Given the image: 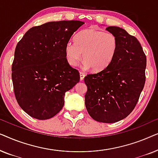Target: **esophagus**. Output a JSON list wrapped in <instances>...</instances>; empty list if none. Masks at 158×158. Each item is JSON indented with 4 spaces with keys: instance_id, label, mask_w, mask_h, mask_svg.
<instances>
[{
    "instance_id": "1",
    "label": "esophagus",
    "mask_w": 158,
    "mask_h": 158,
    "mask_svg": "<svg viewBox=\"0 0 158 158\" xmlns=\"http://www.w3.org/2000/svg\"><path fill=\"white\" fill-rule=\"evenodd\" d=\"M85 73H84L83 72H80V80H81V81H83V80L84 79V77H85Z\"/></svg>"
}]
</instances>
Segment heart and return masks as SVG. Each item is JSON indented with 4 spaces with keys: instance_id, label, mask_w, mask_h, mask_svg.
<instances>
[{
    "instance_id": "heart-1",
    "label": "heart",
    "mask_w": 158,
    "mask_h": 158,
    "mask_svg": "<svg viewBox=\"0 0 158 158\" xmlns=\"http://www.w3.org/2000/svg\"><path fill=\"white\" fill-rule=\"evenodd\" d=\"M118 46V39L113 33L90 28L79 32L75 42H67L64 52L70 65H77L83 53L84 66L100 71L113 61Z\"/></svg>"
}]
</instances>
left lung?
Segmentation results:
<instances>
[{
    "instance_id": "left-lung-1",
    "label": "left lung",
    "mask_w": 158,
    "mask_h": 158,
    "mask_svg": "<svg viewBox=\"0 0 158 158\" xmlns=\"http://www.w3.org/2000/svg\"><path fill=\"white\" fill-rule=\"evenodd\" d=\"M106 29L117 37V52L107 68L85 77V103L94 120L114 123L126 118L137 105L145 83L147 58L135 36L117 27Z\"/></svg>"
}]
</instances>
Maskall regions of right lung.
<instances>
[{
  "label": "right lung",
  "instance_id": "1",
  "mask_svg": "<svg viewBox=\"0 0 158 158\" xmlns=\"http://www.w3.org/2000/svg\"><path fill=\"white\" fill-rule=\"evenodd\" d=\"M80 21H51L31 28L16 47L12 64L14 94L31 117L49 119L61 111L64 94L80 81L67 61L64 47Z\"/></svg>",
  "mask_w": 158,
  "mask_h": 158
}]
</instances>
